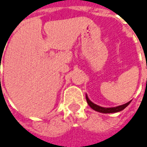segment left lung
<instances>
[{"label": "left lung", "mask_w": 147, "mask_h": 147, "mask_svg": "<svg viewBox=\"0 0 147 147\" xmlns=\"http://www.w3.org/2000/svg\"><path fill=\"white\" fill-rule=\"evenodd\" d=\"M86 100H87V102L88 104V105L94 111H99V112H101V113H115V112H118V111H123L124 108H126L131 101H129L126 104H123L122 105H119V106H117V107H110V108H105V107H102V106H100V105H97L95 104L92 102L88 97L86 95Z\"/></svg>", "instance_id": "obj_1"}]
</instances>
